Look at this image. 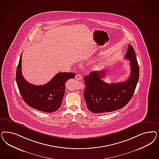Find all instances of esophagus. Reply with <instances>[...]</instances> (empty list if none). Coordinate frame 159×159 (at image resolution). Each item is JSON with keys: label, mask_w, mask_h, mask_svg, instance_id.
Instances as JSON below:
<instances>
[{"label": "esophagus", "mask_w": 159, "mask_h": 159, "mask_svg": "<svg viewBox=\"0 0 159 159\" xmlns=\"http://www.w3.org/2000/svg\"><path fill=\"white\" fill-rule=\"evenodd\" d=\"M82 78V76L80 74H77V75L75 76V79L78 80H81Z\"/></svg>", "instance_id": "esophagus-1"}]
</instances>
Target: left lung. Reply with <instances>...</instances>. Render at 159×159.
Wrapping results in <instances>:
<instances>
[{
	"label": "left lung",
	"mask_w": 159,
	"mask_h": 159,
	"mask_svg": "<svg viewBox=\"0 0 159 159\" xmlns=\"http://www.w3.org/2000/svg\"><path fill=\"white\" fill-rule=\"evenodd\" d=\"M125 57L130 61L131 72L124 82L108 84L102 78L106 71H93L84 78V93L87 108L92 113L109 112L120 109L133 97L139 77V68L133 47L129 44Z\"/></svg>",
	"instance_id": "left-lung-1"
}]
</instances>
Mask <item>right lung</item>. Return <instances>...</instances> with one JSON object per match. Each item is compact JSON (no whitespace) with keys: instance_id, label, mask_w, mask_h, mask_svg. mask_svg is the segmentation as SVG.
<instances>
[{"instance_id":"right-lung-1","label":"right lung","mask_w":159,"mask_h":159,"mask_svg":"<svg viewBox=\"0 0 159 159\" xmlns=\"http://www.w3.org/2000/svg\"><path fill=\"white\" fill-rule=\"evenodd\" d=\"M16 70V80L21 96L31 108L44 112L56 111L61 105L65 93V84L75 74L72 72H59L43 85H35L26 81L21 73V57Z\"/></svg>"}]
</instances>
